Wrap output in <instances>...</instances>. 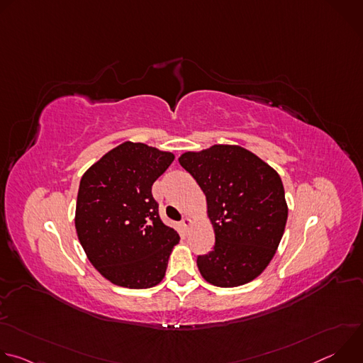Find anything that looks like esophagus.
Here are the masks:
<instances>
[{
  "instance_id": "obj_1",
  "label": "esophagus",
  "mask_w": 363,
  "mask_h": 363,
  "mask_svg": "<svg viewBox=\"0 0 363 363\" xmlns=\"http://www.w3.org/2000/svg\"><path fill=\"white\" fill-rule=\"evenodd\" d=\"M181 224H182V227H184L185 230H189V227L192 225V220H191V218H188V217H185V218L182 220V223H181Z\"/></svg>"
}]
</instances>
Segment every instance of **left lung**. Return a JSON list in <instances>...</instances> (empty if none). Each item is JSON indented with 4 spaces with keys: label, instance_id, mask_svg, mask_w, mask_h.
I'll return each mask as SVG.
<instances>
[{
    "label": "left lung",
    "instance_id": "8db88e82",
    "mask_svg": "<svg viewBox=\"0 0 363 363\" xmlns=\"http://www.w3.org/2000/svg\"><path fill=\"white\" fill-rule=\"evenodd\" d=\"M205 194L214 250L198 270L217 287H237L260 276L281 241L289 206L280 175L238 145H213L179 157Z\"/></svg>",
    "mask_w": 363,
    "mask_h": 363
}]
</instances>
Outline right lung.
<instances>
[{"instance_id": "add662e5", "label": "right lung", "mask_w": 363, "mask_h": 363, "mask_svg": "<svg viewBox=\"0 0 363 363\" xmlns=\"http://www.w3.org/2000/svg\"><path fill=\"white\" fill-rule=\"evenodd\" d=\"M174 160L172 152L128 140L80 179L77 238L93 267L116 286L149 289L165 277L179 235L161 221L152 185Z\"/></svg>"}]
</instances>
